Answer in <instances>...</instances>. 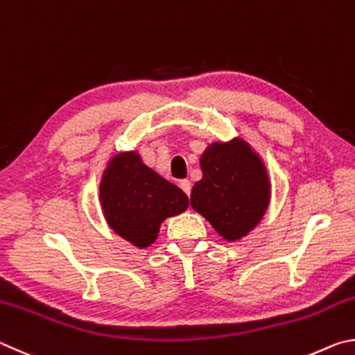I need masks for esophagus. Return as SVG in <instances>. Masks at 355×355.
<instances>
[{
  "label": "esophagus",
  "instance_id": "34e87169",
  "mask_svg": "<svg viewBox=\"0 0 355 355\" xmlns=\"http://www.w3.org/2000/svg\"><path fill=\"white\" fill-rule=\"evenodd\" d=\"M181 189L184 190V193L187 195V196H190V193H191V182L189 181V179H184V181H181Z\"/></svg>",
  "mask_w": 355,
  "mask_h": 355
}]
</instances>
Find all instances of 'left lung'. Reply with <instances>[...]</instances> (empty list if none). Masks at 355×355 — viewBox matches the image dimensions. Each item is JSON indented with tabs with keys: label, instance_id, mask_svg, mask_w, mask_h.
Listing matches in <instances>:
<instances>
[{
	"label": "left lung",
	"instance_id": "1",
	"mask_svg": "<svg viewBox=\"0 0 355 355\" xmlns=\"http://www.w3.org/2000/svg\"><path fill=\"white\" fill-rule=\"evenodd\" d=\"M202 179L191 190L190 204L227 240L257 226L270 201L265 165L243 140L212 143L201 155Z\"/></svg>",
	"mask_w": 355,
	"mask_h": 355
}]
</instances>
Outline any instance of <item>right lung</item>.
Returning <instances> with one entry per match:
<instances>
[{"label":"right lung","mask_w":355,"mask_h":355,"mask_svg":"<svg viewBox=\"0 0 355 355\" xmlns=\"http://www.w3.org/2000/svg\"><path fill=\"white\" fill-rule=\"evenodd\" d=\"M99 200L109 226L137 248L157 239L160 223L189 207V198L143 164L137 153H121L105 170Z\"/></svg>","instance_id":"1"}]
</instances>
